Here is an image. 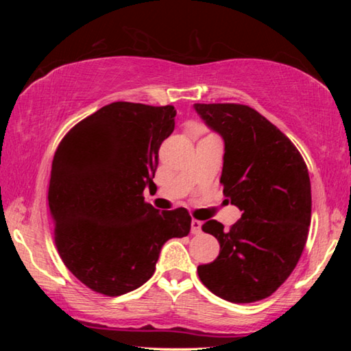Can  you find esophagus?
I'll return each instance as SVG.
<instances>
[{
	"label": "esophagus",
	"instance_id": "obj_1",
	"mask_svg": "<svg viewBox=\"0 0 351 351\" xmlns=\"http://www.w3.org/2000/svg\"><path fill=\"white\" fill-rule=\"evenodd\" d=\"M192 234H199L201 232V226H203V223L199 221V219H192Z\"/></svg>",
	"mask_w": 351,
	"mask_h": 351
}]
</instances>
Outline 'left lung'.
Here are the masks:
<instances>
[{
	"label": "left lung",
	"mask_w": 351,
	"mask_h": 351,
	"mask_svg": "<svg viewBox=\"0 0 351 351\" xmlns=\"http://www.w3.org/2000/svg\"><path fill=\"white\" fill-rule=\"evenodd\" d=\"M224 142L223 193L241 210L229 230L217 219L203 230L219 243L218 257L198 266L213 294L234 304L271 295L294 271L311 223V184L300 153L258 111L239 104H195Z\"/></svg>",
	"instance_id": "obj_1"
}]
</instances>
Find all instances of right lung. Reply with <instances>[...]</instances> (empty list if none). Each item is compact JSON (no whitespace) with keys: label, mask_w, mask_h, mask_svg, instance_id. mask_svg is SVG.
I'll use <instances>...</instances> for the list:
<instances>
[{"label":"right lung","mask_w":351,"mask_h":351,"mask_svg":"<svg viewBox=\"0 0 351 351\" xmlns=\"http://www.w3.org/2000/svg\"><path fill=\"white\" fill-rule=\"evenodd\" d=\"M171 105L112 102L64 136L51 170V218L66 268L96 293L122 295L153 276L164 243L190 232L189 212L144 201L158 152L175 130Z\"/></svg>","instance_id":"1"}]
</instances>
